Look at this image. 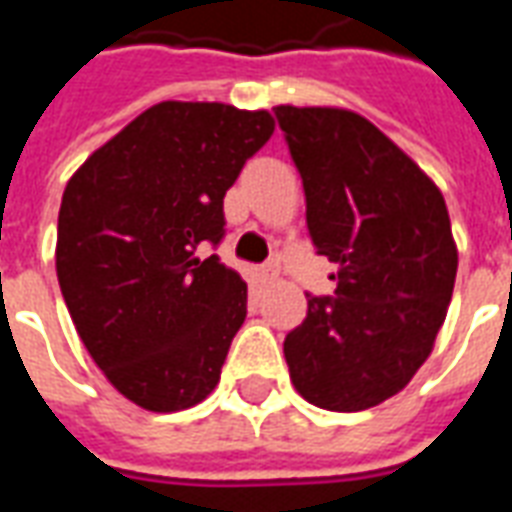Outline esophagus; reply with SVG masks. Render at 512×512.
Masks as SVG:
<instances>
[{"instance_id": "1", "label": "esophagus", "mask_w": 512, "mask_h": 512, "mask_svg": "<svg viewBox=\"0 0 512 512\" xmlns=\"http://www.w3.org/2000/svg\"><path fill=\"white\" fill-rule=\"evenodd\" d=\"M277 274H279L277 263H268V266H263L260 271H257V277L263 279V282H271V279H277Z\"/></svg>"}]
</instances>
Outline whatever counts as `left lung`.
<instances>
[{"label": "left lung", "mask_w": 512, "mask_h": 512, "mask_svg": "<svg viewBox=\"0 0 512 512\" xmlns=\"http://www.w3.org/2000/svg\"><path fill=\"white\" fill-rule=\"evenodd\" d=\"M307 197L318 255L337 263L334 296L307 293L285 337L299 395L365 411L397 395L433 351L452 299L458 249L436 183L348 109L277 106Z\"/></svg>", "instance_id": "obj_1"}]
</instances>
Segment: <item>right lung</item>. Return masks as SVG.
Listing matches in <instances>:
<instances>
[{
    "mask_svg": "<svg viewBox=\"0 0 512 512\" xmlns=\"http://www.w3.org/2000/svg\"><path fill=\"white\" fill-rule=\"evenodd\" d=\"M271 134L263 109L164 101L65 186L62 299L95 365L136 406L180 411L219 384L246 282L202 252L224 238V194Z\"/></svg>",
    "mask_w": 512,
    "mask_h": 512,
    "instance_id": "right-lung-1",
    "label": "right lung"
}]
</instances>
